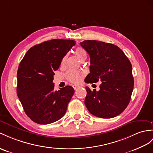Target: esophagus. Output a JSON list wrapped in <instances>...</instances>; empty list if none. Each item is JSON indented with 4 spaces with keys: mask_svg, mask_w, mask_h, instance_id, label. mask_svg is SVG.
Instances as JSON below:
<instances>
[{
    "mask_svg": "<svg viewBox=\"0 0 153 153\" xmlns=\"http://www.w3.org/2000/svg\"><path fill=\"white\" fill-rule=\"evenodd\" d=\"M73 88H74V90H76V89L78 88H79V85H77V84H74V85H73Z\"/></svg>",
    "mask_w": 153,
    "mask_h": 153,
    "instance_id": "esophagus-1",
    "label": "esophagus"
}]
</instances>
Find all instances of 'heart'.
<instances>
[{
  "instance_id": "1",
  "label": "heart",
  "mask_w": 153,
  "mask_h": 153,
  "mask_svg": "<svg viewBox=\"0 0 153 153\" xmlns=\"http://www.w3.org/2000/svg\"><path fill=\"white\" fill-rule=\"evenodd\" d=\"M75 54L77 56V57L79 58L80 59H82L84 58H86V52L84 49V48H81V47H78L76 48L75 50ZM66 58L67 56H65L64 58L62 59V63H64L66 60ZM65 76L69 81L71 82H79L81 78H82V74L80 73L79 72L76 71H74L73 69L69 70L68 72L65 73Z\"/></svg>"
}]
</instances>
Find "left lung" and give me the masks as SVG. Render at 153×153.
<instances>
[{"instance_id": "1", "label": "left lung", "mask_w": 153, "mask_h": 153, "mask_svg": "<svg viewBox=\"0 0 153 153\" xmlns=\"http://www.w3.org/2000/svg\"><path fill=\"white\" fill-rule=\"evenodd\" d=\"M90 58V73L86 83L101 81L99 91L85 87L84 103L92 115L112 118L123 111L130 102L134 88L131 63L120 47L96 40L80 43Z\"/></svg>"}]
</instances>
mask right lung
<instances>
[{
	"mask_svg": "<svg viewBox=\"0 0 153 153\" xmlns=\"http://www.w3.org/2000/svg\"><path fill=\"white\" fill-rule=\"evenodd\" d=\"M74 40L51 39L27 52L17 71V94L25 114L38 124L56 121L65 115L74 93L70 85L54 91V71L75 45Z\"/></svg>",
	"mask_w": 153,
	"mask_h": 153,
	"instance_id": "add662e5",
	"label": "right lung"
}]
</instances>
